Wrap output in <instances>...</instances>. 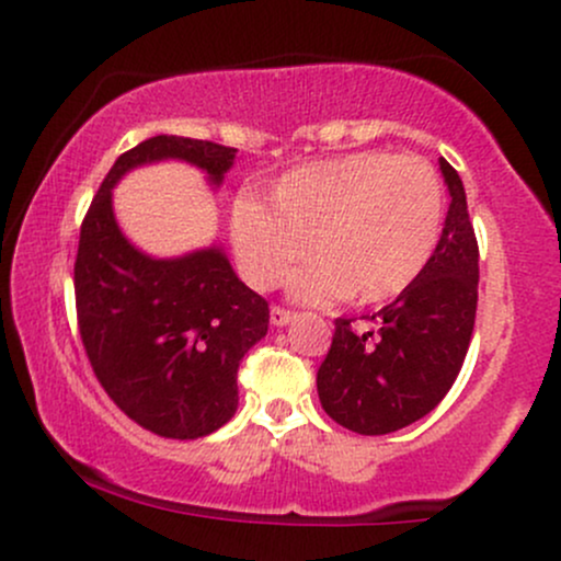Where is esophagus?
Segmentation results:
<instances>
[{
	"instance_id": "1",
	"label": "esophagus",
	"mask_w": 561,
	"mask_h": 561,
	"mask_svg": "<svg viewBox=\"0 0 561 561\" xmlns=\"http://www.w3.org/2000/svg\"><path fill=\"white\" fill-rule=\"evenodd\" d=\"M293 319H295V313L289 311V308L272 306V324H274V327H287Z\"/></svg>"
}]
</instances>
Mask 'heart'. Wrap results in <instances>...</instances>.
Segmentation results:
<instances>
[{"label":"heart","instance_id":"1","mask_svg":"<svg viewBox=\"0 0 561 561\" xmlns=\"http://www.w3.org/2000/svg\"><path fill=\"white\" fill-rule=\"evenodd\" d=\"M446 192L424 158L385 150L351 152L287 171L268 192L231 205L229 231L242 272L255 287L293 276L295 298L343 295L358 306L388 302L424 274L440 244Z\"/></svg>","mask_w":561,"mask_h":561}]
</instances>
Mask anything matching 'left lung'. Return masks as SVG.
Here are the masks:
<instances>
[{
  "label": "left lung",
  "instance_id": "left-lung-1",
  "mask_svg": "<svg viewBox=\"0 0 561 561\" xmlns=\"http://www.w3.org/2000/svg\"><path fill=\"white\" fill-rule=\"evenodd\" d=\"M450 205L440 244L414 287L369 324L334 319L319 366L321 409L358 435H388L422 420L446 398L469 351L478 311L480 250L459 173L440 158Z\"/></svg>",
  "mask_w": 561,
  "mask_h": 561
}]
</instances>
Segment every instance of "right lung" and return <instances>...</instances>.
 <instances>
[{
	"mask_svg": "<svg viewBox=\"0 0 561 561\" xmlns=\"http://www.w3.org/2000/svg\"><path fill=\"white\" fill-rule=\"evenodd\" d=\"M234 147L190 137L145 139L113 163L81 224L76 317L96 379L121 411L160 437L195 440L237 411V369L268 332V302L237 279L221 248L152 259L126 240L113 186L126 171L184 160L221 184Z\"/></svg>",
	"mask_w": 561,
	"mask_h": 561,
	"instance_id": "add662e5",
	"label": "right lung"
}]
</instances>
